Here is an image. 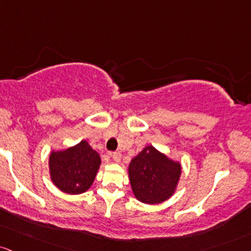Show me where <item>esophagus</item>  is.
<instances>
[{"mask_svg": "<svg viewBox=\"0 0 251 251\" xmlns=\"http://www.w3.org/2000/svg\"><path fill=\"white\" fill-rule=\"evenodd\" d=\"M112 158L114 162H120L121 159V153L120 152H113L112 153Z\"/></svg>", "mask_w": 251, "mask_h": 251, "instance_id": "34e87169", "label": "esophagus"}]
</instances>
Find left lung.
I'll return each mask as SVG.
<instances>
[{"label": "left lung", "mask_w": 251, "mask_h": 251, "mask_svg": "<svg viewBox=\"0 0 251 251\" xmlns=\"http://www.w3.org/2000/svg\"><path fill=\"white\" fill-rule=\"evenodd\" d=\"M128 176L134 197L140 202L155 205L174 194L181 176V164L149 145L132 158Z\"/></svg>", "instance_id": "obj_1"}]
</instances>
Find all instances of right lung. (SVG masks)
<instances>
[{
	"label": "right lung",
	"instance_id": "obj_1",
	"mask_svg": "<svg viewBox=\"0 0 251 251\" xmlns=\"http://www.w3.org/2000/svg\"><path fill=\"white\" fill-rule=\"evenodd\" d=\"M101 164L95 150L82 140L75 147L52 151L49 158L52 182L68 194H81L90 188Z\"/></svg>",
	"mask_w": 251,
	"mask_h": 251
}]
</instances>
